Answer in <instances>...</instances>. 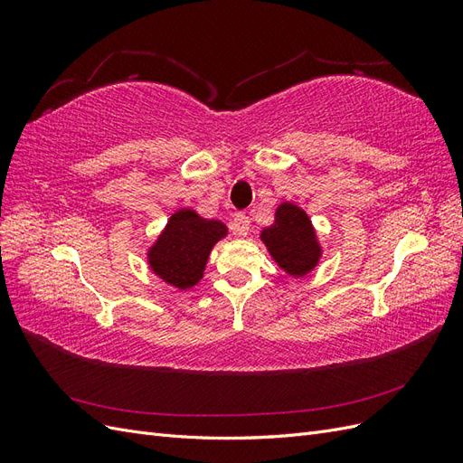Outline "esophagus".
<instances>
[{"instance_id": "1", "label": "esophagus", "mask_w": 463, "mask_h": 463, "mask_svg": "<svg viewBox=\"0 0 463 463\" xmlns=\"http://www.w3.org/2000/svg\"><path fill=\"white\" fill-rule=\"evenodd\" d=\"M249 226H250V222H249V216H247V214H243V213H237V214L233 216V222H232V232H233L235 235L245 237V235L249 233Z\"/></svg>"}]
</instances>
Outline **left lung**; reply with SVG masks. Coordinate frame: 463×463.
I'll use <instances>...</instances> for the list:
<instances>
[{
    "label": "left lung",
    "instance_id": "8db88e82",
    "mask_svg": "<svg viewBox=\"0 0 463 463\" xmlns=\"http://www.w3.org/2000/svg\"><path fill=\"white\" fill-rule=\"evenodd\" d=\"M260 240L289 276H305L320 259V245L309 216L291 203L278 206L274 223L262 230Z\"/></svg>",
    "mask_w": 463,
    "mask_h": 463
}]
</instances>
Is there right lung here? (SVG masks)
<instances>
[{
    "mask_svg": "<svg viewBox=\"0 0 463 463\" xmlns=\"http://www.w3.org/2000/svg\"><path fill=\"white\" fill-rule=\"evenodd\" d=\"M228 233L220 220L201 218L194 210L184 208L167 220L165 230L148 249L152 272L179 289L201 282L210 250Z\"/></svg>",
    "mask_w": 463,
    "mask_h": 463,
    "instance_id": "1",
    "label": "right lung"
}]
</instances>
